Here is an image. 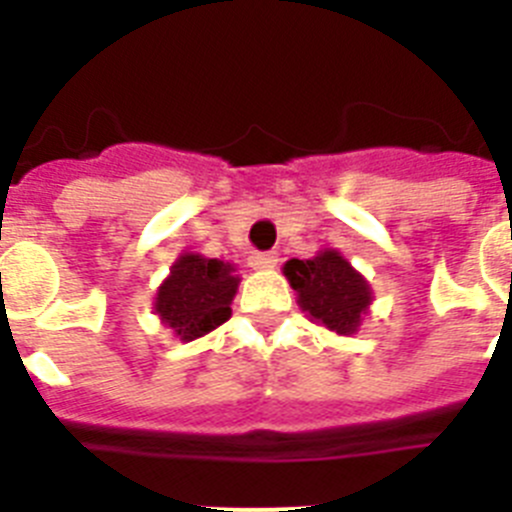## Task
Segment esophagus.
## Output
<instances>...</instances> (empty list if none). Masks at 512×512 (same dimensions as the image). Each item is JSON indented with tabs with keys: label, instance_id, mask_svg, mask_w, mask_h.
<instances>
[{
	"label": "esophagus",
	"instance_id": "obj_1",
	"mask_svg": "<svg viewBox=\"0 0 512 512\" xmlns=\"http://www.w3.org/2000/svg\"><path fill=\"white\" fill-rule=\"evenodd\" d=\"M277 261H279V256H277V253H271V251H261V253H253L251 259H248V264H251L253 269H261V271H266V269H274V266H277Z\"/></svg>",
	"mask_w": 512,
	"mask_h": 512
}]
</instances>
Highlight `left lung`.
Masks as SVG:
<instances>
[{
    "label": "left lung",
    "instance_id": "1",
    "mask_svg": "<svg viewBox=\"0 0 512 512\" xmlns=\"http://www.w3.org/2000/svg\"><path fill=\"white\" fill-rule=\"evenodd\" d=\"M284 277L297 292V305L307 318L338 336H354L374 300L364 274L336 248H323L305 261L289 259Z\"/></svg>",
    "mask_w": 512,
    "mask_h": 512
}]
</instances>
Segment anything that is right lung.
<instances>
[{
	"label": "right lung",
	"mask_w": 512,
	"mask_h": 512,
	"mask_svg": "<svg viewBox=\"0 0 512 512\" xmlns=\"http://www.w3.org/2000/svg\"><path fill=\"white\" fill-rule=\"evenodd\" d=\"M241 277L230 261L207 259L202 253H182L171 264L169 277L156 289L153 312L189 343L207 336L230 318V305Z\"/></svg>",
	"instance_id": "right-lung-1"
}]
</instances>
